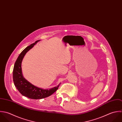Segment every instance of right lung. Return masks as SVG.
Returning <instances> with one entry per match:
<instances>
[{
	"mask_svg": "<svg viewBox=\"0 0 122 122\" xmlns=\"http://www.w3.org/2000/svg\"><path fill=\"white\" fill-rule=\"evenodd\" d=\"M40 41L37 40L30 44L21 52L15 61L13 71V81L17 89L23 96L34 99H42L51 96L58 89L60 85L49 89H44L34 86L27 81L23 75L21 67L23 59L27 51Z\"/></svg>",
	"mask_w": 122,
	"mask_h": 122,
	"instance_id": "add662e5",
	"label": "right lung"
}]
</instances>
